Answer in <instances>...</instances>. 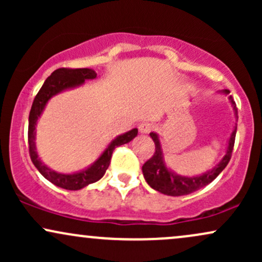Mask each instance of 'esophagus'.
Wrapping results in <instances>:
<instances>
[{"instance_id":"esophagus-1","label":"esophagus","mask_w":262,"mask_h":262,"mask_svg":"<svg viewBox=\"0 0 262 262\" xmlns=\"http://www.w3.org/2000/svg\"><path fill=\"white\" fill-rule=\"evenodd\" d=\"M138 128H139V132L141 134H148L152 130V129H154V124H152V123H149V122H143V123H140L139 127Z\"/></svg>"}]
</instances>
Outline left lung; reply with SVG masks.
I'll list each match as a JSON object with an SVG mask.
<instances>
[{"label": "left lung", "instance_id": "obj_1", "mask_svg": "<svg viewBox=\"0 0 262 262\" xmlns=\"http://www.w3.org/2000/svg\"><path fill=\"white\" fill-rule=\"evenodd\" d=\"M223 92L225 95L229 93L228 90H224ZM229 98L231 101V104L234 106V110H235V102L233 101L231 96ZM235 134L236 127L234 128L233 133L230 135L229 143H228V149L224 158L222 159V161L219 162L214 169L203 173V175L201 176L186 177L176 175L172 171L167 169L166 165H165L164 162V158H162L164 155H162L160 140H159L158 134L150 133V137H151V139L154 140L155 143V152L154 155L143 165V167H141L144 179L148 182L150 187L161 192V193L167 194V196H185V194H189L192 193V192L198 191V189L204 187V186L209 185V183L225 169L228 162L230 161L234 143H235Z\"/></svg>", "mask_w": 262, "mask_h": 262}]
</instances>
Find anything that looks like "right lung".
<instances>
[{"label":"right lung","instance_id":"1","mask_svg":"<svg viewBox=\"0 0 262 262\" xmlns=\"http://www.w3.org/2000/svg\"><path fill=\"white\" fill-rule=\"evenodd\" d=\"M97 74L92 69H68L60 68L45 80V82L39 90V92L35 96L33 101L31 113H29V125H28V144H29V155H31L32 162L37 167L39 172L43 175L48 181L54 183L58 187L71 189L76 191L81 189L90 183H93L102 179L106 172V170L110 166L111 158H112L113 150L117 146L127 144L130 140H133L138 134V129L134 128L127 133L119 135L116 139L111 141L108 148L104 150L103 154L97 159L90 167L86 170L80 171L76 173H59L55 171L49 169L47 165L41 162L40 159L35 150V124H37L38 118L43 112L47 102L55 96L56 93L64 91V90L73 89V87L80 86L85 82V80L96 79Z\"/></svg>","mask_w":262,"mask_h":262}]
</instances>
